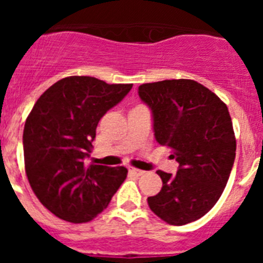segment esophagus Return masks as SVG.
<instances>
[{
  "label": "esophagus",
  "mask_w": 263,
  "mask_h": 263,
  "mask_svg": "<svg viewBox=\"0 0 263 263\" xmlns=\"http://www.w3.org/2000/svg\"><path fill=\"white\" fill-rule=\"evenodd\" d=\"M129 171H130V173H132V174H134V175H137V176H141V175H143V174H145V171H142V170L133 168V167H132V168H130Z\"/></svg>",
  "instance_id": "esophagus-1"
}]
</instances>
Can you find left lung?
I'll list each match as a JSON object with an SVG mask.
<instances>
[{
    "label": "left lung",
    "mask_w": 263,
    "mask_h": 263,
    "mask_svg": "<svg viewBox=\"0 0 263 263\" xmlns=\"http://www.w3.org/2000/svg\"><path fill=\"white\" fill-rule=\"evenodd\" d=\"M152 109L154 136L173 148L175 175L158 170L163 185L147 197L150 210L171 225L196 221L221 196L236 157V137L228 106L195 80L179 79L139 85Z\"/></svg>",
    "instance_id": "obj_1"
}]
</instances>
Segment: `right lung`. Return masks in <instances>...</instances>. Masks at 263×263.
<instances>
[{"label":"right lung","mask_w":263,"mask_h":263,"mask_svg":"<svg viewBox=\"0 0 263 263\" xmlns=\"http://www.w3.org/2000/svg\"><path fill=\"white\" fill-rule=\"evenodd\" d=\"M133 84L90 76L57 81L32 106L23 129L25 170L43 205L69 222H88L105 210L126 179L122 166H85L100 118Z\"/></svg>","instance_id":"1"}]
</instances>
